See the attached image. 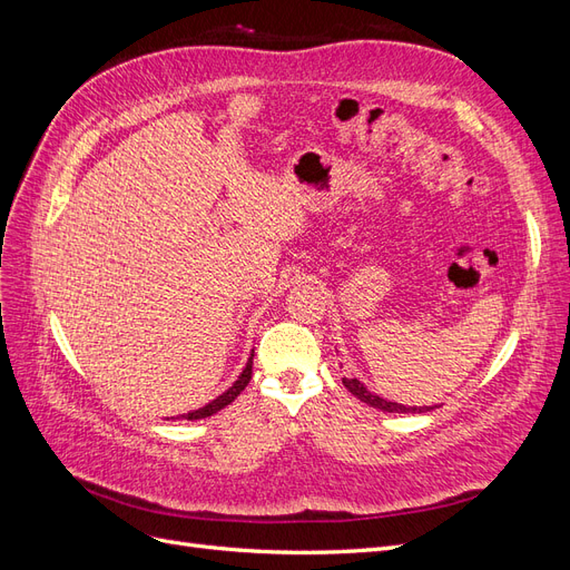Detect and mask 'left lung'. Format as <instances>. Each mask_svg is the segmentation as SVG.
<instances>
[{"label":"left lung","mask_w":570,"mask_h":570,"mask_svg":"<svg viewBox=\"0 0 570 570\" xmlns=\"http://www.w3.org/2000/svg\"><path fill=\"white\" fill-rule=\"evenodd\" d=\"M342 385L347 387V390L356 396V400L366 402L368 406L381 409V411H385V413H425V411L438 409V406H409V404H396V402H392V400H385V396H381V394L371 392L364 383L356 381V377H342Z\"/></svg>","instance_id":"left-lung-1"}]
</instances>
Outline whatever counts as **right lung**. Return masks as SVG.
Masks as SVG:
<instances>
[{
	"label": "right lung",
	"instance_id": "add662e5",
	"mask_svg": "<svg viewBox=\"0 0 570 570\" xmlns=\"http://www.w3.org/2000/svg\"><path fill=\"white\" fill-rule=\"evenodd\" d=\"M252 364H254V350H252V354H249V358H247V366L243 368V373L237 375V381H235L226 392L218 394L216 400H212L209 404H204V406H199V409H195V411L180 413V416H174V421H180V419H185V421L209 419V416H214V413H218L220 409H226L230 402L237 400L239 392H243V390L249 385V381H252Z\"/></svg>",
	"mask_w": 570,
	"mask_h": 570
}]
</instances>
